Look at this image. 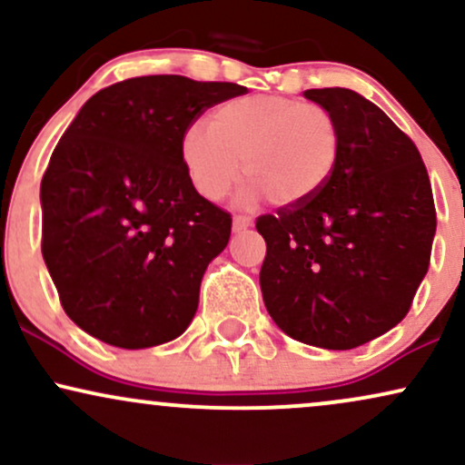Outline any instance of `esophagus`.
I'll use <instances>...</instances> for the list:
<instances>
[{
  "instance_id": "34e87169",
  "label": "esophagus",
  "mask_w": 465,
  "mask_h": 465,
  "mask_svg": "<svg viewBox=\"0 0 465 465\" xmlns=\"http://www.w3.org/2000/svg\"><path fill=\"white\" fill-rule=\"evenodd\" d=\"M253 225V218L247 216V214H238L233 216V232H244V229H249Z\"/></svg>"
}]
</instances>
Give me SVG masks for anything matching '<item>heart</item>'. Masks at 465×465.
Instances as JSON below:
<instances>
[{
  "instance_id": "b5f03b06",
  "label": "heart",
  "mask_w": 465,
  "mask_h": 465,
  "mask_svg": "<svg viewBox=\"0 0 465 465\" xmlns=\"http://www.w3.org/2000/svg\"><path fill=\"white\" fill-rule=\"evenodd\" d=\"M342 125L321 104L282 94H251L216 105L208 130L194 125L179 143L183 171L203 199L236 186L242 162L249 193L296 208L327 186L342 158Z\"/></svg>"
}]
</instances>
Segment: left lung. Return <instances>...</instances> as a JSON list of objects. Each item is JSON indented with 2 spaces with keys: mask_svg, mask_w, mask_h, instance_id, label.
Listing matches in <instances>:
<instances>
[{
  "mask_svg": "<svg viewBox=\"0 0 465 465\" xmlns=\"http://www.w3.org/2000/svg\"><path fill=\"white\" fill-rule=\"evenodd\" d=\"M342 125V158L314 199L262 214L264 305L283 333L346 351L396 327L429 271L435 216L420 151L349 88H310Z\"/></svg>",
  "mask_w": 465,
  "mask_h": 465,
  "instance_id": "8db88e82",
  "label": "left lung"
}]
</instances>
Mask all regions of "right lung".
<instances>
[{
    "instance_id": "1",
    "label": "right lung",
    "mask_w": 465,
    "mask_h": 465,
    "mask_svg": "<svg viewBox=\"0 0 465 465\" xmlns=\"http://www.w3.org/2000/svg\"><path fill=\"white\" fill-rule=\"evenodd\" d=\"M232 82L143 75L94 93L55 144L41 182V249L66 316L119 349L186 331L232 214L193 188L179 143Z\"/></svg>"
}]
</instances>
